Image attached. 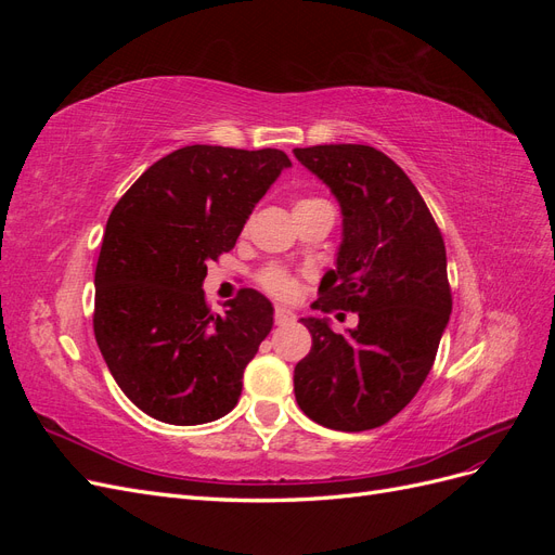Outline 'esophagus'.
I'll return each instance as SVG.
<instances>
[{"mask_svg":"<svg viewBox=\"0 0 555 555\" xmlns=\"http://www.w3.org/2000/svg\"><path fill=\"white\" fill-rule=\"evenodd\" d=\"M296 319V312L294 310H289V308H284V306H278L275 308V324L278 326H287V324H292Z\"/></svg>","mask_w":555,"mask_h":555,"instance_id":"obj_1","label":"esophagus"}]
</instances>
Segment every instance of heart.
Instances as JSON below:
<instances>
[{"instance_id":"heart-1","label":"heart","mask_w":555,"mask_h":555,"mask_svg":"<svg viewBox=\"0 0 555 555\" xmlns=\"http://www.w3.org/2000/svg\"><path fill=\"white\" fill-rule=\"evenodd\" d=\"M308 201L310 198H304L298 204H308ZM259 282L263 284L266 292H271L278 298H292L296 294V280L287 271H282V268H268V271L261 273Z\"/></svg>"}]
</instances>
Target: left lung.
Returning <instances> with one entry per match:
<instances>
[{
  "instance_id": "8db88e82",
  "label": "left lung",
  "mask_w": 555,
  "mask_h": 555,
  "mask_svg": "<svg viewBox=\"0 0 555 555\" xmlns=\"http://www.w3.org/2000/svg\"><path fill=\"white\" fill-rule=\"evenodd\" d=\"M343 215L335 266L314 310L359 314L335 333L326 317H304L310 354L294 371L298 408L333 430H371L422 389L451 314L447 251L426 201L400 166L371 145L296 147Z\"/></svg>"
}]
</instances>
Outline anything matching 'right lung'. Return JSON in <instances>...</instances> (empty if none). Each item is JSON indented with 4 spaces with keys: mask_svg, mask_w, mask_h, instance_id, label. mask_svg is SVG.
Instances as JSON below:
<instances>
[{
    "mask_svg": "<svg viewBox=\"0 0 555 555\" xmlns=\"http://www.w3.org/2000/svg\"><path fill=\"white\" fill-rule=\"evenodd\" d=\"M289 166L273 147L188 145L113 208L94 273V338L122 393L157 422L198 426L236 408L275 310L243 289L210 312L201 287Z\"/></svg>",
    "mask_w": 555,
    "mask_h": 555,
    "instance_id": "add662e5",
    "label": "right lung"
}]
</instances>
